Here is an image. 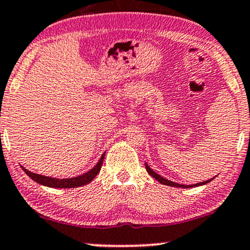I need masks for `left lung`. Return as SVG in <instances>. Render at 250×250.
<instances>
[{
    "label": "left lung",
    "mask_w": 250,
    "mask_h": 250,
    "mask_svg": "<svg viewBox=\"0 0 250 250\" xmlns=\"http://www.w3.org/2000/svg\"><path fill=\"white\" fill-rule=\"evenodd\" d=\"M146 171H148V173L150 174V176H152V177H154V178H155L156 180H158V182L161 183V184H164V185H167V186H173V188H192V186L205 185V184H207V183H209V182H211L212 179H214V178H212V179H208V180H206V182H203V183H198V184H194V185H182V184H178V183L171 182V180H167V179L163 178V177H162V176H159L158 173H156L154 170H151V169H150V167H149V165L146 164Z\"/></svg>",
    "instance_id": "1"
}]
</instances>
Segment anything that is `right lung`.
Segmentation results:
<instances>
[{
    "label": "right lung",
    "instance_id": "right-lung-1",
    "mask_svg": "<svg viewBox=\"0 0 250 250\" xmlns=\"http://www.w3.org/2000/svg\"><path fill=\"white\" fill-rule=\"evenodd\" d=\"M104 158V154L101 156L100 161L98 162V164H96L93 169L89 170L88 172L81 174V176L74 177V178H64V179L52 178V177H46V176H42V174L34 173L31 172V171L24 169V167H22V169L24 172L28 174L30 178L35 180V182L38 183V184L49 186V188H79V186H83L88 184V183H91L92 180L94 179L96 174L99 173V171H100Z\"/></svg>",
    "mask_w": 250,
    "mask_h": 250
}]
</instances>
